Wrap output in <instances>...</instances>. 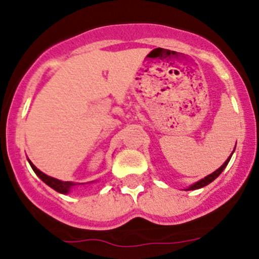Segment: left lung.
<instances>
[{
    "mask_svg": "<svg viewBox=\"0 0 259 259\" xmlns=\"http://www.w3.org/2000/svg\"><path fill=\"white\" fill-rule=\"evenodd\" d=\"M233 153H234V151H233ZM233 153H231L230 156L228 157V159L225 160L224 163H223V165H222L221 168H218V169H217V170H215V171H213L212 174L207 175V177H206V178H203V179H201V180L196 181L195 184H192V185H190V186L187 187V189H185V190H187V191H189V190H197V189H201V187H204V186H207L208 184H210V183H212L213 180H215L217 178H218L219 175L222 174V171L224 170L225 167H227V165H228L229 160H230L231 156H233Z\"/></svg>",
    "mask_w": 259,
    "mask_h": 259,
    "instance_id": "left-lung-1",
    "label": "left lung"
}]
</instances>
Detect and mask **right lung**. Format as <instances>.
Masks as SVG:
<instances>
[{
  "mask_svg": "<svg viewBox=\"0 0 259 259\" xmlns=\"http://www.w3.org/2000/svg\"><path fill=\"white\" fill-rule=\"evenodd\" d=\"M29 160V164H30V167L32 168V170L35 171V174L37 175L38 178H40L41 180L44 181L46 185H49L50 187H52L53 190H56V191L59 192V194H69L70 190L73 189L74 186H78V185H84L85 183H73V181H62V180H58L56 179V178H52V177H49V175H46L45 173H42V171L40 170V169H37L36 167H35L34 164L31 163L30 159ZM91 183H94V181H91ZM89 184V183H86Z\"/></svg>",
  "mask_w": 259,
  "mask_h": 259,
  "instance_id": "1",
  "label": "right lung"
}]
</instances>
